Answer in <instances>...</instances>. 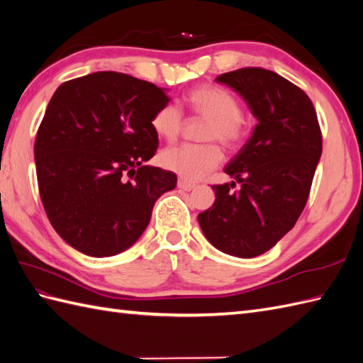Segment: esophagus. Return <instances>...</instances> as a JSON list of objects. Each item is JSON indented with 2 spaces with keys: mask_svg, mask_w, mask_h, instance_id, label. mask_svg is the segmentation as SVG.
Masks as SVG:
<instances>
[{
  "mask_svg": "<svg viewBox=\"0 0 363 363\" xmlns=\"http://www.w3.org/2000/svg\"><path fill=\"white\" fill-rule=\"evenodd\" d=\"M178 187L181 189V190H185V191H190V190H193L196 187L195 184H191V182H187V181H184V179H179L178 181Z\"/></svg>",
  "mask_w": 363,
  "mask_h": 363,
  "instance_id": "obj_1",
  "label": "esophagus"
}]
</instances>
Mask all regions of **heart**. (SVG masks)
<instances>
[{"label":"heart","mask_w":363,"mask_h":363,"mask_svg":"<svg viewBox=\"0 0 363 363\" xmlns=\"http://www.w3.org/2000/svg\"><path fill=\"white\" fill-rule=\"evenodd\" d=\"M185 104L193 116L208 122L201 139L210 143L168 148L159 156V162L184 181H199L223 162V151L213 142L229 150L240 148L246 139V125L238 99L224 88L199 85L187 92ZM151 128L159 139L178 140L184 128L181 109L173 104L162 105L151 117Z\"/></svg>","instance_id":"b5f03b06"}]
</instances>
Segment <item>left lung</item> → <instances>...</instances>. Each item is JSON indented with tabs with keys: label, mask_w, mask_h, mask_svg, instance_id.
<instances>
[{
	"label": "left lung",
	"mask_w": 363,
	"mask_h": 363,
	"mask_svg": "<svg viewBox=\"0 0 363 363\" xmlns=\"http://www.w3.org/2000/svg\"><path fill=\"white\" fill-rule=\"evenodd\" d=\"M246 100L254 134L224 168L241 184L213 185L215 202L198 221L225 254L252 258L272 249L297 223L309 198L322 131L306 92L274 71L241 67L216 77Z\"/></svg>",
	"instance_id": "obj_1"
}]
</instances>
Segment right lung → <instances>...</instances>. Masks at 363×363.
<instances>
[{
    "mask_svg": "<svg viewBox=\"0 0 363 363\" xmlns=\"http://www.w3.org/2000/svg\"><path fill=\"white\" fill-rule=\"evenodd\" d=\"M165 91L128 74L102 71L62 83L41 121L33 156L40 198L60 237L89 257L133 246L176 174L145 165L159 139L151 117Z\"/></svg>",
    "mask_w": 363,
    "mask_h": 363,
    "instance_id": "1",
    "label": "right lung"
}]
</instances>
